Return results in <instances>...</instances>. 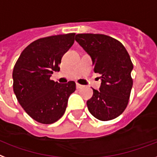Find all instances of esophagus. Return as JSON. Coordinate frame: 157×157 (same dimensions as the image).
Returning <instances> with one entry per match:
<instances>
[{"instance_id":"obj_1","label":"esophagus","mask_w":157,"mask_h":157,"mask_svg":"<svg viewBox=\"0 0 157 157\" xmlns=\"http://www.w3.org/2000/svg\"><path fill=\"white\" fill-rule=\"evenodd\" d=\"M76 87H77L78 89H79V88H82V86L81 84H78V83H76Z\"/></svg>"}]
</instances>
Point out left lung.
Instances as JSON below:
<instances>
[{"mask_svg": "<svg viewBox=\"0 0 157 157\" xmlns=\"http://www.w3.org/2000/svg\"><path fill=\"white\" fill-rule=\"evenodd\" d=\"M75 41L91 57L94 72L101 75L99 90L87 100L89 112L98 120L115 119L128 105L133 87L130 56L118 40L104 34L79 33Z\"/></svg>", "mask_w": 157, "mask_h": 157, "instance_id": "left-lung-1", "label": "left lung"}]
</instances>
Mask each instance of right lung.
Instances as JSON below:
<instances>
[{"instance_id":"right-lung-1","label":"right lung","mask_w":157,"mask_h":157,"mask_svg":"<svg viewBox=\"0 0 157 157\" xmlns=\"http://www.w3.org/2000/svg\"><path fill=\"white\" fill-rule=\"evenodd\" d=\"M75 33L40 38L22 52L13 70V89L28 115L49 124L64 115L70 96L76 89L74 81L59 83L50 79L65 52L72 47Z\"/></svg>"}]
</instances>
